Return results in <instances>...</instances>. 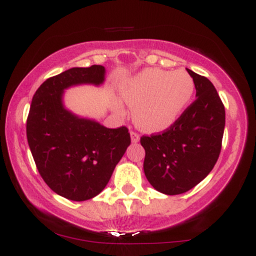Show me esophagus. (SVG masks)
I'll return each instance as SVG.
<instances>
[{"label":"esophagus","instance_id":"obj_1","mask_svg":"<svg viewBox=\"0 0 256 256\" xmlns=\"http://www.w3.org/2000/svg\"><path fill=\"white\" fill-rule=\"evenodd\" d=\"M131 140L134 143H137L140 140V134L136 131H131Z\"/></svg>","mask_w":256,"mask_h":256}]
</instances>
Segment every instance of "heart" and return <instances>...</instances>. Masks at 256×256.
Returning <instances> with one entry per match:
<instances>
[{
  "label": "heart",
  "instance_id": "heart-1",
  "mask_svg": "<svg viewBox=\"0 0 256 256\" xmlns=\"http://www.w3.org/2000/svg\"><path fill=\"white\" fill-rule=\"evenodd\" d=\"M195 94V82L183 70L146 68L126 83L122 100L134 110V118L146 131L166 130L180 118ZM116 110L122 108L116 104Z\"/></svg>",
  "mask_w": 256,
  "mask_h": 256
}]
</instances>
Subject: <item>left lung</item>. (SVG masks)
<instances>
[{
	"label": "left lung",
	"mask_w": 256,
	"mask_h": 256,
	"mask_svg": "<svg viewBox=\"0 0 256 256\" xmlns=\"http://www.w3.org/2000/svg\"><path fill=\"white\" fill-rule=\"evenodd\" d=\"M186 71L195 82L198 98L165 131L140 137L146 177L166 195L186 192L204 180L222 150L224 104L210 79Z\"/></svg>",
	"instance_id": "left-lung-1"
}]
</instances>
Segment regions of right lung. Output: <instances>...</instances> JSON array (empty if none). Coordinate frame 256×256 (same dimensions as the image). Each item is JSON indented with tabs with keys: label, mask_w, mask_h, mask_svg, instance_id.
<instances>
[{
	"label": "right lung",
	"mask_w": 256,
	"mask_h": 256,
	"mask_svg": "<svg viewBox=\"0 0 256 256\" xmlns=\"http://www.w3.org/2000/svg\"><path fill=\"white\" fill-rule=\"evenodd\" d=\"M104 80L101 64L73 67L46 79L30 106L26 136L38 172L52 192L72 201L98 195L131 143L126 126L107 128L64 108V89Z\"/></svg>",
	"instance_id": "1"
}]
</instances>
